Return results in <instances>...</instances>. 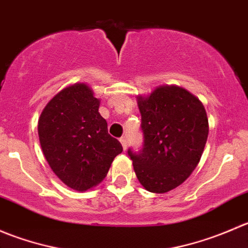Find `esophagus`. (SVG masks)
I'll list each match as a JSON object with an SVG mask.
<instances>
[{
	"mask_svg": "<svg viewBox=\"0 0 248 248\" xmlns=\"http://www.w3.org/2000/svg\"><path fill=\"white\" fill-rule=\"evenodd\" d=\"M120 142H121V145H122V147H124V150H126L127 149V140L124 138V137H122V138H120Z\"/></svg>",
	"mask_w": 248,
	"mask_h": 248,
	"instance_id": "obj_1",
	"label": "esophagus"
}]
</instances>
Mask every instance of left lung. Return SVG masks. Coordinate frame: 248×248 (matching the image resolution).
Masks as SVG:
<instances>
[{
    "mask_svg": "<svg viewBox=\"0 0 248 248\" xmlns=\"http://www.w3.org/2000/svg\"><path fill=\"white\" fill-rule=\"evenodd\" d=\"M144 147L128 150L139 182L152 193H167L186 181L198 166L209 134L204 106L176 85H162L138 96Z\"/></svg>",
    "mask_w": 248,
    "mask_h": 248,
    "instance_id": "1",
    "label": "left lung"
}]
</instances>
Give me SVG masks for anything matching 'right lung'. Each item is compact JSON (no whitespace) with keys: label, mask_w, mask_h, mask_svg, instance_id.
<instances>
[{"label":"right lung","mask_w":248,"mask_h":248,"mask_svg":"<svg viewBox=\"0 0 248 248\" xmlns=\"http://www.w3.org/2000/svg\"><path fill=\"white\" fill-rule=\"evenodd\" d=\"M99 104L89 85L76 82L55 94L38 120L39 142L50 168L79 192L101 184L122 152L119 140L108 133Z\"/></svg>","instance_id":"add662e5"}]
</instances>
